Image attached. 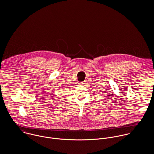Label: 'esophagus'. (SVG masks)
Returning <instances> with one entry per match:
<instances>
[{
	"label": "esophagus",
	"mask_w": 154,
	"mask_h": 154,
	"mask_svg": "<svg viewBox=\"0 0 154 154\" xmlns=\"http://www.w3.org/2000/svg\"><path fill=\"white\" fill-rule=\"evenodd\" d=\"M85 82H85V81H82V82H80L79 84V85H84V84H85Z\"/></svg>",
	"instance_id": "1"
}]
</instances>
